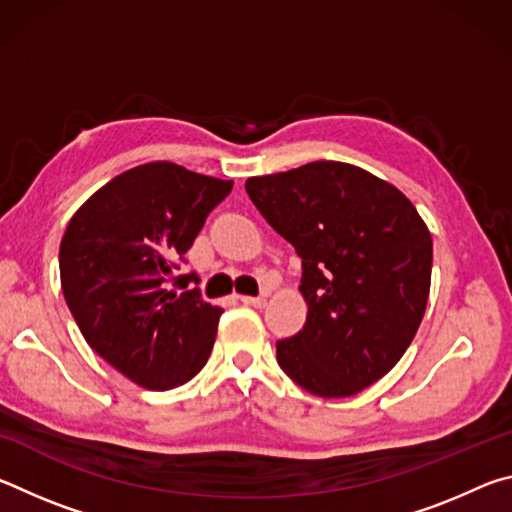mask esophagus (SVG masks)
<instances>
[{
  "label": "esophagus",
  "mask_w": 512,
  "mask_h": 512,
  "mask_svg": "<svg viewBox=\"0 0 512 512\" xmlns=\"http://www.w3.org/2000/svg\"><path fill=\"white\" fill-rule=\"evenodd\" d=\"M239 300L244 302V305L257 307V309H262L266 305V296H239Z\"/></svg>",
  "instance_id": "obj_1"
}]
</instances>
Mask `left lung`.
<instances>
[{
	"label": "left lung",
	"mask_w": 512,
	"mask_h": 512,
	"mask_svg": "<svg viewBox=\"0 0 512 512\" xmlns=\"http://www.w3.org/2000/svg\"><path fill=\"white\" fill-rule=\"evenodd\" d=\"M246 192L302 259L307 323L277 341V363L318 397L357 395L418 332L431 284L427 225L400 189L345 162L248 178Z\"/></svg>",
	"instance_id": "left-lung-1"
}]
</instances>
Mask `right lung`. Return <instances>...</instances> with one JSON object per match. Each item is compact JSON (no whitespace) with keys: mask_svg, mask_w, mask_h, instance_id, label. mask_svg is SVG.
Returning a JSON list of instances; mask_svg holds the SVG:
<instances>
[{"mask_svg":"<svg viewBox=\"0 0 512 512\" xmlns=\"http://www.w3.org/2000/svg\"><path fill=\"white\" fill-rule=\"evenodd\" d=\"M232 180L151 162L112 178L69 221L60 241L65 302L90 348L151 391L201 370L223 309L207 305L196 273L178 275Z\"/></svg>","mask_w":512,"mask_h":512,"instance_id":"right-lung-1","label":"right lung"}]
</instances>
